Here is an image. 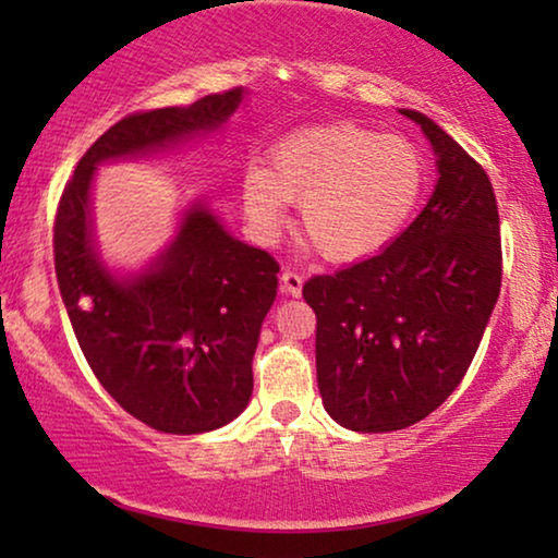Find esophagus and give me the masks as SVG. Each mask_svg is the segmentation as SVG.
I'll list each match as a JSON object with an SVG mask.
<instances>
[{"mask_svg": "<svg viewBox=\"0 0 558 558\" xmlns=\"http://www.w3.org/2000/svg\"><path fill=\"white\" fill-rule=\"evenodd\" d=\"M279 279H281V289H284L287 294H292V296L302 294V277H300V274L284 269V271H281Z\"/></svg>", "mask_w": 558, "mask_h": 558, "instance_id": "esophagus-1", "label": "esophagus"}]
</instances>
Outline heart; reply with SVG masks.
<instances>
[{"label": "heart", "mask_w": 558, "mask_h": 558, "mask_svg": "<svg viewBox=\"0 0 558 558\" xmlns=\"http://www.w3.org/2000/svg\"><path fill=\"white\" fill-rule=\"evenodd\" d=\"M424 151L399 134L338 121L281 136L269 167L243 174V210L262 233L300 205V228L332 264H357L399 241L426 195Z\"/></svg>", "instance_id": "b5f03b06"}]
</instances>
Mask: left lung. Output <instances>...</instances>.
I'll list each match as a JSON object with an SVG mask.
<instances>
[{"label": "left lung", "instance_id": "obj_1", "mask_svg": "<svg viewBox=\"0 0 558 558\" xmlns=\"http://www.w3.org/2000/svg\"><path fill=\"white\" fill-rule=\"evenodd\" d=\"M437 187L384 254L312 277L317 386L335 422L378 434L422 422L468 373L500 294L498 203L483 167L424 113Z\"/></svg>", "mask_w": 558, "mask_h": 558}]
</instances>
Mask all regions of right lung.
Instances as JSON below:
<instances>
[{"instance_id":"right-lung-1","label":"right lung","mask_w":558,"mask_h":558,"mask_svg":"<svg viewBox=\"0 0 558 558\" xmlns=\"http://www.w3.org/2000/svg\"><path fill=\"white\" fill-rule=\"evenodd\" d=\"M241 101L243 88H231L187 109L167 106L117 121L81 157L52 226L60 296L90 371L126 414L165 434L213 432L248 407L251 361L277 296L279 264L228 235L201 203L149 271L119 281L94 251L90 180L106 159L210 132Z\"/></svg>"}]
</instances>
